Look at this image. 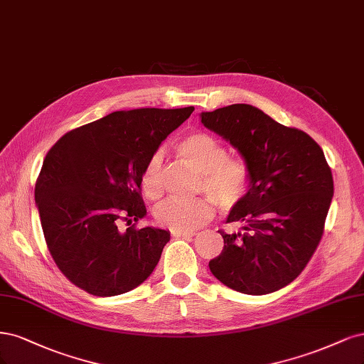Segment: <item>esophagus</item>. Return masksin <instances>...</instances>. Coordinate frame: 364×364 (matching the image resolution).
I'll use <instances>...</instances> for the list:
<instances>
[{
  "mask_svg": "<svg viewBox=\"0 0 364 364\" xmlns=\"http://www.w3.org/2000/svg\"><path fill=\"white\" fill-rule=\"evenodd\" d=\"M173 237H193L195 231H172Z\"/></svg>",
  "mask_w": 364,
  "mask_h": 364,
  "instance_id": "esophagus-1",
  "label": "esophagus"
}]
</instances>
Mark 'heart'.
I'll list each match as a JSON object with an SVG mask.
<instances>
[{
    "instance_id": "heart-1",
    "label": "heart",
    "mask_w": 364,
    "mask_h": 364,
    "mask_svg": "<svg viewBox=\"0 0 364 364\" xmlns=\"http://www.w3.org/2000/svg\"><path fill=\"white\" fill-rule=\"evenodd\" d=\"M177 154L187 166L201 172L199 191L207 192L220 208H231L248 192L250 171L242 159L230 157L225 145L215 136L196 132L177 144ZM140 189L149 199L163 193L161 154L154 152L140 175ZM213 201L208 196H171L160 203L154 218L160 225L175 231H192L201 227L213 213Z\"/></svg>"
}]
</instances>
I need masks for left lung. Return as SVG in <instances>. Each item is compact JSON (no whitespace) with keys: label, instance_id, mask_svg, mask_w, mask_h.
<instances>
[{"label":"left lung","instance_id":"left-lung-1","mask_svg":"<svg viewBox=\"0 0 364 364\" xmlns=\"http://www.w3.org/2000/svg\"><path fill=\"white\" fill-rule=\"evenodd\" d=\"M199 116L239 151L250 171L248 192L227 218L242 224L240 231H219L224 250L210 260V271L246 295L283 289L304 271L323 234L334 193L323 151L307 133L250 104Z\"/></svg>","mask_w":364,"mask_h":364}]
</instances>
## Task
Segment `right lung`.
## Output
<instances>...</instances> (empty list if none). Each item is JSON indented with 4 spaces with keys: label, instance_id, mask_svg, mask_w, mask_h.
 Returning a JSON list of instances; mask_svg holds the SVG:
<instances>
[{
    "label": "right lung",
    "instance_id": "add662e5",
    "mask_svg": "<svg viewBox=\"0 0 364 364\" xmlns=\"http://www.w3.org/2000/svg\"><path fill=\"white\" fill-rule=\"evenodd\" d=\"M195 107L113 112L66 133L48 151L34 199L46 246L62 274L95 296L130 291L152 274L171 234L118 220L146 215L140 175Z\"/></svg>",
    "mask_w": 364,
    "mask_h": 364
}]
</instances>
